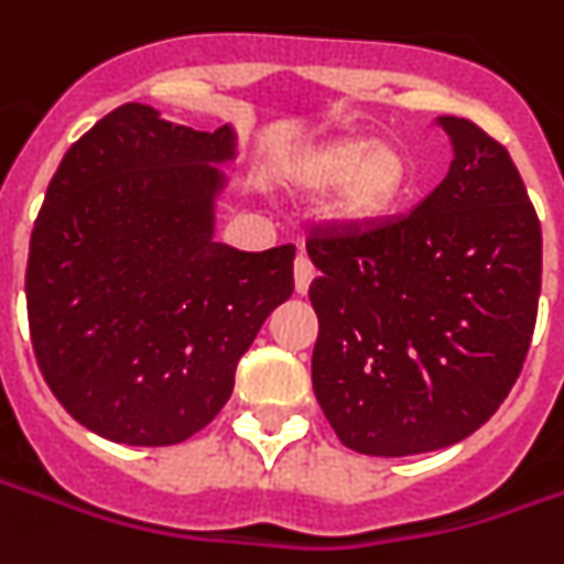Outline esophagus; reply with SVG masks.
<instances>
[{"mask_svg": "<svg viewBox=\"0 0 564 564\" xmlns=\"http://www.w3.org/2000/svg\"><path fill=\"white\" fill-rule=\"evenodd\" d=\"M293 278H296V293H308V286L314 281V265L305 256H299L293 262Z\"/></svg>", "mask_w": 564, "mask_h": 564, "instance_id": "34e87169", "label": "esophagus"}]
</instances>
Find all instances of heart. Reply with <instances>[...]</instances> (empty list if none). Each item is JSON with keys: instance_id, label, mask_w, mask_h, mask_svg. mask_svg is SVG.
<instances>
[{"instance_id": "b5f03b06", "label": "heart", "mask_w": 564, "mask_h": 564, "mask_svg": "<svg viewBox=\"0 0 564 564\" xmlns=\"http://www.w3.org/2000/svg\"><path fill=\"white\" fill-rule=\"evenodd\" d=\"M312 191L339 188V216L351 225L389 218L413 191V163L394 144L373 138H339L308 153L299 172Z\"/></svg>"}]
</instances>
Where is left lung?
<instances>
[{"label": "left lung", "mask_w": 564, "mask_h": 564, "mask_svg": "<svg viewBox=\"0 0 564 564\" xmlns=\"http://www.w3.org/2000/svg\"><path fill=\"white\" fill-rule=\"evenodd\" d=\"M444 182L413 213L305 240L317 278L312 382L339 442L411 457L485 426L522 373L540 218L509 151L463 117Z\"/></svg>", "instance_id": "left-lung-1"}]
</instances>
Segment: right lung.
<instances>
[{"label": "right lung", "instance_id": "obj_1", "mask_svg": "<svg viewBox=\"0 0 564 564\" xmlns=\"http://www.w3.org/2000/svg\"><path fill=\"white\" fill-rule=\"evenodd\" d=\"M231 156L228 126L122 105L48 182L26 259L30 343L64 411L101 438L163 447L213 423L240 355L293 296V243L213 240L216 163Z\"/></svg>", "mask_w": 564, "mask_h": 564}]
</instances>
